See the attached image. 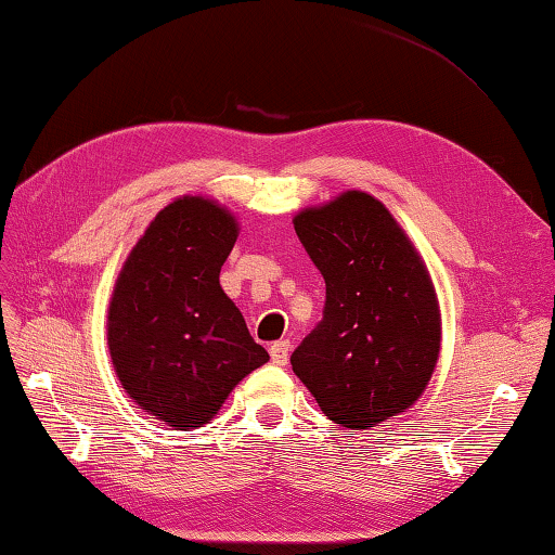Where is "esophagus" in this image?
I'll use <instances>...</instances> for the list:
<instances>
[{
  "mask_svg": "<svg viewBox=\"0 0 555 555\" xmlns=\"http://www.w3.org/2000/svg\"><path fill=\"white\" fill-rule=\"evenodd\" d=\"M287 358H289V341H275L270 346V361L275 363V365H285L287 363Z\"/></svg>",
  "mask_w": 555,
  "mask_h": 555,
  "instance_id": "esophagus-1",
  "label": "esophagus"
}]
</instances>
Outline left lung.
Here are the masks:
<instances>
[{"instance_id": "left-lung-1", "label": "left lung", "mask_w": 555, "mask_h": 555, "mask_svg": "<svg viewBox=\"0 0 555 555\" xmlns=\"http://www.w3.org/2000/svg\"><path fill=\"white\" fill-rule=\"evenodd\" d=\"M326 283L324 317L295 348V375L328 420L371 429L420 400L436 367L434 285L400 223L365 192L295 217Z\"/></svg>"}]
</instances>
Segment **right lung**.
<instances>
[{"mask_svg": "<svg viewBox=\"0 0 555 555\" xmlns=\"http://www.w3.org/2000/svg\"><path fill=\"white\" fill-rule=\"evenodd\" d=\"M236 236V221L219 204L175 199L116 280L114 371L141 410L180 431L207 424L233 387L270 358L219 285Z\"/></svg>", "mask_w": 555, "mask_h": 555, "instance_id": "1", "label": "right lung"}]
</instances>
